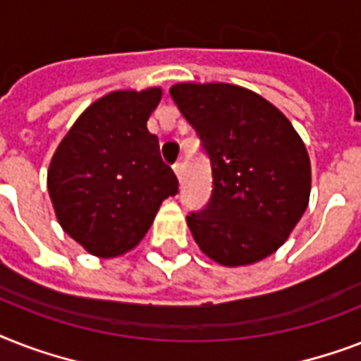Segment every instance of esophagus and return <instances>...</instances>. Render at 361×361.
<instances>
[{"mask_svg": "<svg viewBox=\"0 0 361 361\" xmlns=\"http://www.w3.org/2000/svg\"><path fill=\"white\" fill-rule=\"evenodd\" d=\"M172 169H174L178 180H181V178H183V163H181V161H176V163L172 164Z\"/></svg>", "mask_w": 361, "mask_h": 361, "instance_id": "obj_1", "label": "esophagus"}]
</instances>
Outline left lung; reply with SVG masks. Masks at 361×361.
<instances>
[{
  "mask_svg": "<svg viewBox=\"0 0 361 361\" xmlns=\"http://www.w3.org/2000/svg\"><path fill=\"white\" fill-rule=\"evenodd\" d=\"M208 153L214 191L187 215L198 247L223 266L275 252L307 209L311 163L292 123L258 93L232 84L170 87Z\"/></svg>",
  "mask_w": 361,
  "mask_h": 361,
  "instance_id": "obj_1",
  "label": "left lung"
}]
</instances>
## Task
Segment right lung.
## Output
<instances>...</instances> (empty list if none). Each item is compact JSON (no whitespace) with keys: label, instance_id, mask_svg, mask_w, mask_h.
Returning a JSON list of instances; mask_svg holds the SVG:
<instances>
[{"label":"right lung","instance_id":"right-lung-1","mask_svg":"<svg viewBox=\"0 0 361 361\" xmlns=\"http://www.w3.org/2000/svg\"><path fill=\"white\" fill-rule=\"evenodd\" d=\"M161 95V87L104 95L82 112L50 161L48 192L59 225L95 257L138 245L161 202L178 192L147 130Z\"/></svg>","mask_w":361,"mask_h":361}]
</instances>
